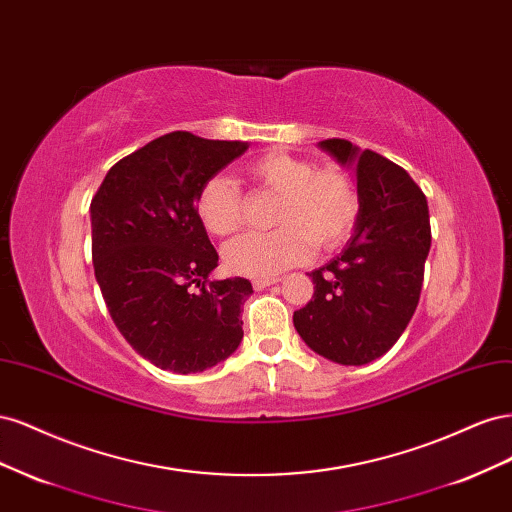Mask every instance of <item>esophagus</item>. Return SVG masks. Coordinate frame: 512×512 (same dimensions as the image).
Wrapping results in <instances>:
<instances>
[{
	"instance_id": "esophagus-1",
	"label": "esophagus",
	"mask_w": 512,
	"mask_h": 512,
	"mask_svg": "<svg viewBox=\"0 0 512 512\" xmlns=\"http://www.w3.org/2000/svg\"><path fill=\"white\" fill-rule=\"evenodd\" d=\"M277 282H280V277H254V280H252V284H254L256 290L273 286V284H277Z\"/></svg>"
}]
</instances>
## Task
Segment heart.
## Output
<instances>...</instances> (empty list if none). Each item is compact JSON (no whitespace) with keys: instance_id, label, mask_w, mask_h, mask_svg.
<instances>
[{"instance_id":"obj_1","label":"heart","mask_w":512,"mask_h":512,"mask_svg":"<svg viewBox=\"0 0 512 512\" xmlns=\"http://www.w3.org/2000/svg\"><path fill=\"white\" fill-rule=\"evenodd\" d=\"M247 175L260 190L277 196L269 232H247L224 247L232 273L271 275L307 260L314 245L335 250L356 224L361 196L342 168L316 164L286 151H269L247 164ZM196 215L211 235L228 237L245 220L239 185L226 175L209 177L196 194Z\"/></svg>"}]
</instances>
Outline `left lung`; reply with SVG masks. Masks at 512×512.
<instances>
[{"mask_svg":"<svg viewBox=\"0 0 512 512\" xmlns=\"http://www.w3.org/2000/svg\"><path fill=\"white\" fill-rule=\"evenodd\" d=\"M320 147L356 164L361 211L342 254L307 273L314 294L292 320L324 359L365 365L395 346L421 299L431 247L427 198L404 168L376 151H359L344 138Z\"/></svg>","mask_w":512,"mask_h":512,"instance_id":"obj_1","label":"left lung"}]
</instances>
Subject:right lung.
Listing matches in <instances>:
<instances>
[{
    "mask_svg": "<svg viewBox=\"0 0 512 512\" xmlns=\"http://www.w3.org/2000/svg\"><path fill=\"white\" fill-rule=\"evenodd\" d=\"M243 141L170 132L108 170L91 198V258L115 327L149 363L194 374L228 359L243 339L245 277L218 267L196 194L241 153Z\"/></svg>",
    "mask_w": 512,
    "mask_h": 512,
    "instance_id": "1",
    "label": "right lung"
}]
</instances>
